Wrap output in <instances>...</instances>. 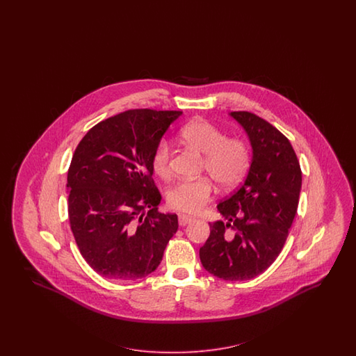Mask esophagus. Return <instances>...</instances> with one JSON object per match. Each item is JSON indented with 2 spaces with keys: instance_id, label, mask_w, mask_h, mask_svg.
I'll use <instances>...</instances> for the list:
<instances>
[{
  "instance_id": "34e87169",
  "label": "esophagus",
  "mask_w": 356,
  "mask_h": 356,
  "mask_svg": "<svg viewBox=\"0 0 356 356\" xmlns=\"http://www.w3.org/2000/svg\"><path fill=\"white\" fill-rule=\"evenodd\" d=\"M193 220V218L189 216H179V225L180 226H186L188 223H191Z\"/></svg>"
}]
</instances>
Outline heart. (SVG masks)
Wrapping results in <instances>:
<instances>
[{"label": "heart", "mask_w": 356, "mask_h": 356, "mask_svg": "<svg viewBox=\"0 0 356 356\" xmlns=\"http://www.w3.org/2000/svg\"><path fill=\"white\" fill-rule=\"evenodd\" d=\"M181 140L194 150L204 154L202 170L222 188L236 185L250 164V147L241 138H226V134L204 119L194 120L180 130ZM171 145L161 140L151 154L152 171L167 179L171 175ZM213 184L207 177L180 180L168 189L167 204L180 213L195 214L211 200Z\"/></svg>", "instance_id": "b5f03b06"}]
</instances>
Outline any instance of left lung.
<instances>
[{
  "mask_svg": "<svg viewBox=\"0 0 356 356\" xmlns=\"http://www.w3.org/2000/svg\"><path fill=\"white\" fill-rule=\"evenodd\" d=\"M231 116L248 133L253 158L245 181L218 205L225 220L209 223L200 259L218 278L247 280L280 256L298 210L302 170L289 138L266 120L248 111Z\"/></svg>",
  "mask_w": 356,
  "mask_h": 356,
  "instance_id": "1",
  "label": "left lung"
}]
</instances>
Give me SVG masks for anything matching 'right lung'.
Segmentation results:
<instances>
[{
    "instance_id": "right-lung-1",
    "label": "right lung",
    "mask_w": 356,
    "mask_h": 356,
    "mask_svg": "<svg viewBox=\"0 0 356 356\" xmlns=\"http://www.w3.org/2000/svg\"><path fill=\"white\" fill-rule=\"evenodd\" d=\"M181 111L128 109L97 122L67 170V216L90 268L112 280L156 269L177 231V216L158 210L151 154Z\"/></svg>"
}]
</instances>
